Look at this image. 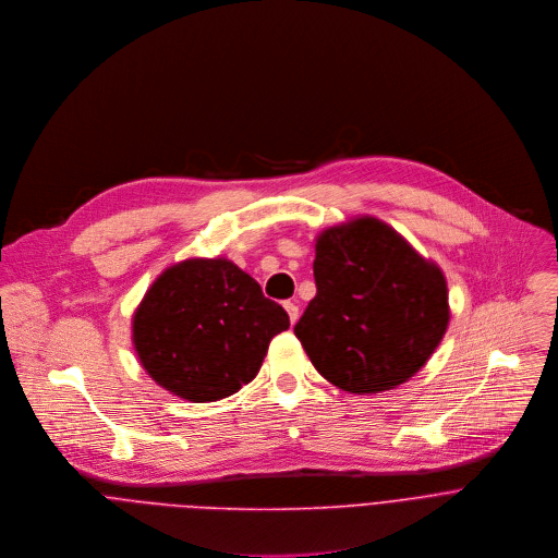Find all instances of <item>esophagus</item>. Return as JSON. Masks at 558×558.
I'll use <instances>...</instances> for the list:
<instances>
[{"mask_svg": "<svg viewBox=\"0 0 558 558\" xmlns=\"http://www.w3.org/2000/svg\"><path fill=\"white\" fill-rule=\"evenodd\" d=\"M283 307H286V312H288V316H290V323L294 325V323H296V318H299V305H296V303H292V301H286V303H283Z\"/></svg>", "mask_w": 558, "mask_h": 558, "instance_id": "esophagus-1", "label": "esophagus"}]
</instances>
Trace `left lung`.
I'll use <instances>...</instances> for the list:
<instances>
[{
	"mask_svg": "<svg viewBox=\"0 0 558 558\" xmlns=\"http://www.w3.org/2000/svg\"><path fill=\"white\" fill-rule=\"evenodd\" d=\"M316 296L294 325L316 372L350 393L415 376L449 327V288L396 229L363 215L316 238Z\"/></svg>",
	"mask_w": 558,
	"mask_h": 558,
	"instance_id": "left-lung-1",
	"label": "left lung"
}]
</instances>
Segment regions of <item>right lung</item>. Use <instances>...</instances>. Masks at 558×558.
Listing matches in <instances>:
<instances>
[{"label":"right lung","instance_id":"add662e5","mask_svg":"<svg viewBox=\"0 0 558 558\" xmlns=\"http://www.w3.org/2000/svg\"><path fill=\"white\" fill-rule=\"evenodd\" d=\"M288 327L286 310L231 259L193 257L149 286L132 318V341L162 389L213 402L248 385L272 337Z\"/></svg>","mask_w":558,"mask_h":558}]
</instances>
